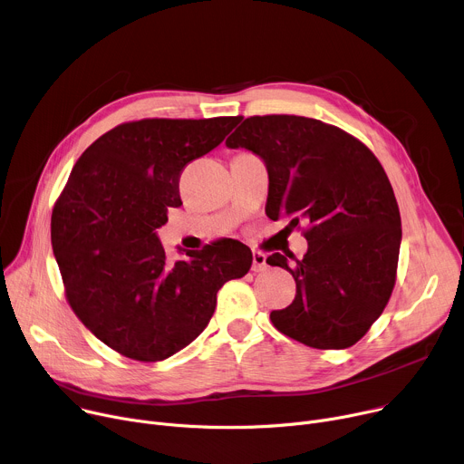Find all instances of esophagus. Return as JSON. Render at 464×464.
I'll list each match as a JSON object with an SVG mask.
<instances>
[{
  "label": "esophagus",
  "mask_w": 464,
  "mask_h": 464,
  "mask_svg": "<svg viewBox=\"0 0 464 464\" xmlns=\"http://www.w3.org/2000/svg\"><path fill=\"white\" fill-rule=\"evenodd\" d=\"M266 268H268L266 255L260 253V251H253V264H251V270H253V272H264Z\"/></svg>",
  "instance_id": "obj_1"
}]
</instances>
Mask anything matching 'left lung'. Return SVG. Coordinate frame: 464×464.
<instances>
[{
  "mask_svg": "<svg viewBox=\"0 0 464 464\" xmlns=\"http://www.w3.org/2000/svg\"><path fill=\"white\" fill-rule=\"evenodd\" d=\"M268 169L266 215L306 224L301 260L274 253L295 279V299L270 319L314 349H347L383 312L396 279L401 211L376 156L338 126L299 115H255L227 138ZM292 258V256H290Z\"/></svg>",
  "mask_w": 464,
  "mask_h": 464,
  "instance_id": "8db88e82",
  "label": "left lung"
}]
</instances>
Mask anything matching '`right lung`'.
I'll list each match as a JSON object with an SVG mask.
<instances>
[{"label":"right lung","mask_w":464,"mask_h":464,"mask_svg":"<svg viewBox=\"0 0 464 464\" xmlns=\"http://www.w3.org/2000/svg\"><path fill=\"white\" fill-rule=\"evenodd\" d=\"M240 117L141 119L106 131L75 163L51 217V244L77 317L119 354L161 362L204 333L217 294L251 268L224 238L170 260L156 229L179 208L185 165Z\"/></svg>","instance_id":"add662e5"}]
</instances>
